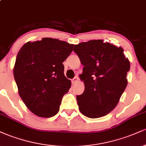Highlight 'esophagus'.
Returning <instances> with one entry per match:
<instances>
[{"label": "esophagus", "mask_w": 146, "mask_h": 146, "mask_svg": "<svg viewBox=\"0 0 146 146\" xmlns=\"http://www.w3.org/2000/svg\"><path fill=\"white\" fill-rule=\"evenodd\" d=\"M78 80H79L78 75H76V76H75L74 78H73V79H72V83H73V84H75V83H76L78 81Z\"/></svg>", "instance_id": "esophagus-1"}]
</instances>
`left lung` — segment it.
Instances as JSON below:
<instances>
[{
  "mask_svg": "<svg viewBox=\"0 0 146 146\" xmlns=\"http://www.w3.org/2000/svg\"><path fill=\"white\" fill-rule=\"evenodd\" d=\"M73 51L84 66L80 75L84 91L77 95L79 109L89 118L105 116L116 107L126 88L130 62L121 46L102 40L80 43Z\"/></svg>",
  "mask_w": 146,
  "mask_h": 146,
  "instance_id": "left-lung-1",
  "label": "left lung"
}]
</instances>
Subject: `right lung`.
Wrapping results in <instances>:
<instances>
[{
  "instance_id": "1",
  "label": "right lung",
  "mask_w": 146,
  "mask_h": 146,
  "mask_svg": "<svg viewBox=\"0 0 146 146\" xmlns=\"http://www.w3.org/2000/svg\"><path fill=\"white\" fill-rule=\"evenodd\" d=\"M74 44L51 38L28 42L16 57L14 76L26 106L37 116L51 117L58 113L62 99L71 82L64 74L62 62Z\"/></svg>"
}]
</instances>
